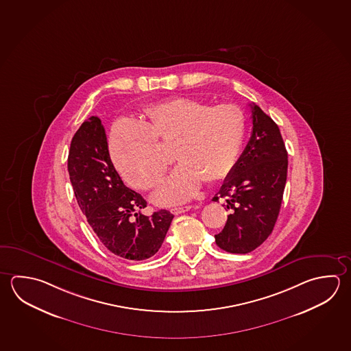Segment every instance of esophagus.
I'll use <instances>...</instances> for the list:
<instances>
[{
  "label": "esophagus",
  "instance_id": "34e87169",
  "mask_svg": "<svg viewBox=\"0 0 351 351\" xmlns=\"http://www.w3.org/2000/svg\"><path fill=\"white\" fill-rule=\"evenodd\" d=\"M191 205H186V206H179V208H172V209H171V211H172V214H174V215H178V214H182V213H185V211L191 210Z\"/></svg>",
  "mask_w": 351,
  "mask_h": 351
}]
</instances>
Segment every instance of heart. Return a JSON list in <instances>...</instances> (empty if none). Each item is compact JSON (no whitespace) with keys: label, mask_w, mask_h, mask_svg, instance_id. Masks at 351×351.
Masks as SVG:
<instances>
[{"label":"heart","mask_w":351,"mask_h":351,"mask_svg":"<svg viewBox=\"0 0 351 351\" xmlns=\"http://www.w3.org/2000/svg\"><path fill=\"white\" fill-rule=\"evenodd\" d=\"M246 131L241 108L231 104L213 106L188 97L151 105L142 122L119 121L111 132V153L128 184L149 191L160 184L168 160L160 143L173 142L179 165L154 194L162 205L191 199L204 180L228 177L239 160Z\"/></svg>","instance_id":"1"}]
</instances>
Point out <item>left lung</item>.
Masks as SVG:
<instances>
[{"label":"left lung","instance_id":"left-lung-1","mask_svg":"<svg viewBox=\"0 0 351 351\" xmlns=\"http://www.w3.org/2000/svg\"><path fill=\"white\" fill-rule=\"evenodd\" d=\"M250 108L249 143L213 199H223L230 210L223 231L215 235L217 246L230 254H249L271 235L287 180V149L280 128L257 105Z\"/></svg>","mask_w":351,"mask_h":351}]
</instances>
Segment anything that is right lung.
I'll use <instances>...</instances> for the list:
<instances>
[{
  "label": "right lung",
  "mask_w": 351,
  "mask_h": 351,
  "mask_svg": "<svg viewBox=\"0 0 351 351\" xmlns=\"http://www.w3.org/2000/svg\"><path fill=\"white\" fill-rule=\"evenodd\" d=\"M68 172L79 208L102 245L131 261L152 257L160 249L173 214L160 210L151 217L142 195L123 184L110 158L101 120L91 116L73 140Z\"/></svg>",
  "instance_id": "1"
}]
</instances>
